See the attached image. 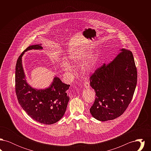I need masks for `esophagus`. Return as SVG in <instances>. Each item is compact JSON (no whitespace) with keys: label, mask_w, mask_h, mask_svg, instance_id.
<instances>
[{"label":"esophagus","mask_w":151,"mask_h":151,"mask_svg":"<svg viewBox=\"0 0 151 151\" xmlns=\"http://www.w3.org/2000/svg\"><path fill=\"white\" fill-rule=\"evenodd\" d=\"M84 87H85L86 89L89 88L90 86H89V82H88V81H86L84 82Z\"/></svg>","instance_id":"1"}]
</instances>
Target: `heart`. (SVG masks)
Instances as JSON below:
<instances>
[{
	"mask_svg": "<svg viewBox=\"0 0 151 151\" xmlns=\"http://www.w3.org/2000/svg\"><path fill=\"white\" fill-rule=\"evenodd\" d=\"M91 53L90 51L86 50L81 52H76L73 53L70 57L69 60L71 63H78L84 61L86 58L88 57ZM95 61V57H92L86 62L84 65H83L81 70L85 73H89L91 72L93 68L94 63ZM61 67L62 70L66 72H72V67L71 65L68 63L67 62H63L62 65Z\"/></svg>",
	"mask_w": 151,
	"mask_h": 151,
	"instance_id": "heart-1",
	"label": "heart"
}]
</instances>
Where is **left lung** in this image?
Segmentation results:
<instances>
[{"instance_id":"1","label":"left lung","mask_w":151,"mask_h":151,"mask_svg":"<svg viewBox=\"0 0 151 151\" xmlns=\"http://www.w3.org/2000/svg\"><path fill=\"white\" fill-rule=\"evenodd\" d=\"M137 84L133 54L123 48L113 61L104 63L90 78V86L96 93L91 115L103 122L119 117L131 102Z\"/></svg>"}]
</instances>
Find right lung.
I'll return each instance as SVG.
<instances>
[{
    "label": "right lung",
    "mask_w": 151,
    "mask_h": 151,
    "mask_svg": "<svg viewBox=\"0 0 151 151\" xmlns=\"http://www.w3.org/2000/svg\"><path fill=\"white\" fill-rule=\"evenodd\" d=\"M42 49V44L31 45L20 55L16 65L15 88L19 103L27 114L37 122L51 124L59 121L65 114L70 100L66 91L70 86L63 83L55 75L47 88L37 89L29 85L22 58L28 51Z\"/></svg>",
    "instance_id": "right-lung-1"
}]
</instances>
